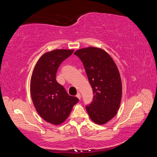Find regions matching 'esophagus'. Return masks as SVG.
<instances>
[{
	"label": "esophagus",
	"mask_w": 157,
	"mask_h": 157,
	"mask_svg": "<svg viewBox=\"0 0 157 157\" xmlns=\"http://www.w3.org/2000/svg\"><path fill=\"white\" fill-rule=\"evenodd\" d=\"M76 97L78 98L79 100H80V98H81V95H80V94H79V92L78 93V94H77V95H76Z\"/></svg>",
	"instance_id": "esophagus-1"
}]
</instances>
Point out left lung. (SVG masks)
Masks as SVG:
<instances>
[{
    "label": "left lung",
    "instance_id": "8db88e82",
    "mask_svg": "<svg viewBox=\"0 0 157 157\" xmlns=\"http://www.w3.org/2000/svg\"><path fill=\"white\" fill-rule=\"evenodd\" d=\"M74 54L82 62L94 94L86 106L90 118L96 124L107 123L117 113L122 97V82L115 62L102 49L89 47Z\"/></svg>",
    "mask_w": 157,
    "mask_h": 157
}]
</instances>
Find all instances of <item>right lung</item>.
<instances>
[{"label":"right lung","mask_w":157,"mask_h":157,"mask_svg":"<svg viewBox=\"0 0 157 157\" xmlns=\"http://www.w3.org/2000/svg\"><path fill=\"white\" fill-rule=\"evenodd\" d=\"M73 50H54L45 53L34 68L30 94L34 107L42 118L53 124H59L70 114L79 101L71 96L56 80L61 63L73 54Z\"/></svg>","instance_id":"right-lung-1"}]
</instances>
